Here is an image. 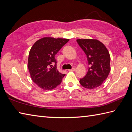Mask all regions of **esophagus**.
I'll return each instance as SVG.
<instances>
[{"label":"esophagus","instance_id":"1","mask_svg":"<svg viewBox=\"0 0 132 132\" xmlns=\"http://www.w3.org/2000/svg\"><path fill=\"white\" fill-rule=\"evenodd\" d=\"M69 71H75V68H74L71 69H70V70H69Z\"/></svg>","mask_w":132,"mask_h":132}]
</instances>
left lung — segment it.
Masks as SVG:
<instances>
[{
	"label": "left lung",
	"instance_id": "left-lung-1",
	"mask_svg": "<svg viewBox=\"0 0 132 132\" xmlns=\"http://www.w3.org/2000/svg\"><path fill=\"white\" fill-rule=\"evenodd\" d=\"M77 43L87 56L89 68L80 84L88 89L97 88L107 78L111 70V57L104 45L95 39H78Z\"/></svg>",
	"mask_w": 132,
	"mask_h": 132
}]
</instances>
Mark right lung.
<instances>
[{"mask_svg":"<svg viewBox=\"0 0 132 132\" xmlns=\"http://www.w3.org/2000/svg\"><path fill=\"white\" fill-rule=\"evenodd\" d=\"M69 41L44 37L33 44L29 53L28 68L32 80L39 87L50 90L61 83L65 74L57 70L55 55Z\"/></svg>","mask_w":132,"mask_h":132,"instance_id":"obj_1","label":"right lung"}]
</instances>
